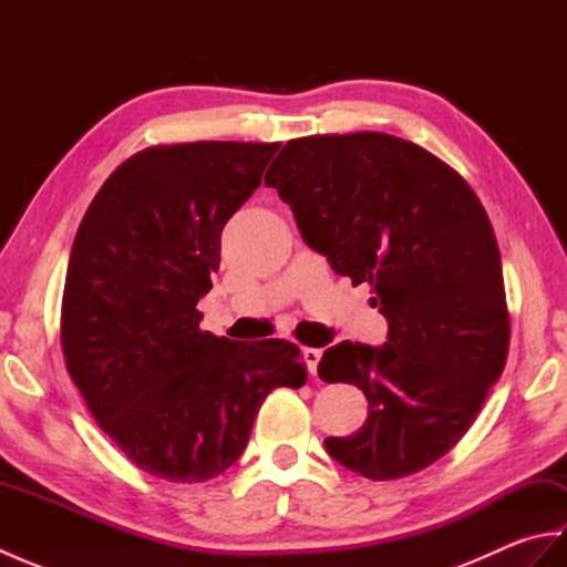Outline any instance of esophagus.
<instances>
[{
  "label": "esophagus",
  "mask_w": 567,
  "mask_h": 567,
  "mask_svg": "<svg viewBox=\"0 0 567 567\" xmlns=\"http://www.w3.org/2000/svg\"><path fill=\"white\" fill-rule=\"evenodd\" d=\"M302 355H305V363H307L309 375L315 378L317 375V368H319V360H321V351H319V348H302Z\"/></svg>",
  "instance_id": "34e87169"
}]
</instances>
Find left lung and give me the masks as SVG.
I'll return each mask as SVG.
<instances>
[{
    "instance_id": "1",
    "label": "left lung",
    "mask_w": 567,
    "mask_h": 567,
    "mask_svg": "<svg viewBox=\"0 0 567 567\" xmlns=\"http://www.w3.org/2000/svg\"><path fill=\"white\" fill-rule=\"evenodd\" d=\"M265 185L333 272L372 285L390 327L382 346L323 353V382L368 396L360 431L323 449L370 480L419 473L465 436L507 363L502 260L483 204L436 155L378 131L290 141Z\"/></svg>"
}]
</instances>
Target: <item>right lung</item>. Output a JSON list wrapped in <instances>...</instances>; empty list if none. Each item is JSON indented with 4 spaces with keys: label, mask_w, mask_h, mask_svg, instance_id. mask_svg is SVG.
Returning a JSON list of instances; mask_svg holds the SVG:
<instances>
[{
    "label": "right lung",
    "mask_w": 567,
    "mask_h": 567,
    "mask_svg": "<svg viewBox=\"0 0 567 567\" xmlns=\"http://www.w3.org/2000/svg\"><path fill=\"white\" fill-rule=\"evenodd\" d=\"M280 143L197 141L122 163L70 250L60 343L94 421L131 463L204 483L244 453L275 388H302L290 341L202 331L226 221L260 187Z\"/></svg>",
    "instance_id": "right-lung-1"
}]
</instances>
